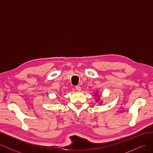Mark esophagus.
I'll list each match as a JSON object with an SVG mask.
<instances>
[{"instance_id": "1", "label": "esophagus", "mask_w": 153, "mask_h": 153, "mask_svg": "<svg viewBox=\"0 0 153 153\" xmlns=\"http://www.w3.org/2000/svg\"><path fill=\"white\" fill-rule=\"evenodd\" d=\"M75 89L78 91H81V87L79 85H76L75 86Z\"/></svg>"}]
</instances>
